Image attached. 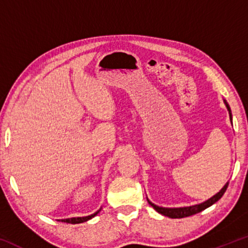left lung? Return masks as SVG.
I'll list each match as a JSON object with an SVG mask.
<instances>
[{
  "label": "left lung",
  "mask_w": 248,
  "mask_h": 248,
  "mask_svg": "<svg viewBox=\"0 0 248 248\" xmlns=\"http://www.w3.org/2000/svg\"><path fill=\"white\" fill-rule=\"evenodd\" d=\"M223 102L225 104V107L228 109L229 111V115H230V120L231 123H232V112H231V108L229 106V104L226 103V100L223 99ZM229 186V182L226 183L223 187H222V189L217 192L215 196H212L211 198L203 201V202L198 203V204H194V205H189V207H178V208H165V207H159V205L154 204L153 202H151V201L148 199V202L152 205V207L156 210L158 213H161V215L165 216V217H171V219H180V217H190L192 215H196V213H199L202 211V210L209 208L210 205H212L213 203H216L217 200L221 199V197L224 195V192L226 190V188Z\"/></svg>",
  "instance_id": "8db88e82"
}]
</instances>
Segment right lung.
<instances>
[{"label": "right lung", "mask_w": 248, "mask_h": 248, "mask_svg": "<svg viewBox=\"0 0 248 248\" xmlns=\"http://www.w3.org/2000/svg\"><path fill=\"white\" fill-rule=\"evenodd\" d=\"M100 210H102V208H100L98 211H96L95 213H93V215L91 216H86V217H68V219H61V220H58V221H61V222H65V223H71V224H78V223H83V222H86L91 220L92 217H94L95 216H97V213H99Z\"/></svg>", "instance_id": "1"}]
</instances>
